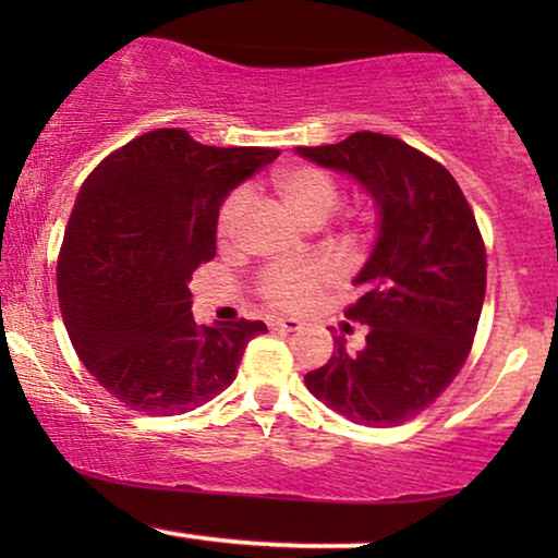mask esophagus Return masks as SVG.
<instances>
[{
	"label": "esophagus",
	"mask_w": 558,
	"mask_h": 558,
	"mask_svg": "<svg viewBox=\"0 0 558 558\" xmlns=\"http://www.w3.org/2000/svg\"><path fill=\"white\" fill-rule=\"evenodd\" d=\"M267 325H270L272 330H286V332H293L301 328L299 319H293V317H270L267 319Z\"/></svg>",
	"instance_id": "esophagus-1"
}]
</instances>
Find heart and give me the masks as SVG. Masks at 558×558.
I'll return each mask as SVG.
<instances>
[{"label": "heart", "instance_id": "b5f03b06", "mask_svg": "<svg viewBox=\"0 0 558 558\" xmlns=\"http://www.w3.org/2000/svg\"><path fill=\"white\" fill-rule=\"evenodd\" d=\"M272 189L280 202L291 209L306 226H319L341 202V185L328 170L317 165H286L272 172ZM248 207L246 191H233L222 202L217 213V239L228 243L239 228L243 213ZM328 283L325 267L315 262H301V265H280L262 272L259 296L275 310H301L315 299V293Z\"/></svg>", "mask_w": 558, "mask_h": 558}]
</instances>
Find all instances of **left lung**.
Here are the masks:
<instances>
[{"mask_svg":"<svg viewBox=\"0 0 558 558\" xmlns=\"http://www.w3.org/2000/svg\"><path fill=\"white\" fill-rule=\"evenodd\" d=\"M296 151L349 172L380 209L377 243L354 280L362 296L345 310L369 328L367 345L351 354L336 338V354L304 383L356 425H401L451 386L475 341L488 272L475 213L451 172L401 138L360 131Z\"/></svg>","mask_w":558,"mask_h":558,"instance_id":"obj_1","label":"left lung"}]
</instances>
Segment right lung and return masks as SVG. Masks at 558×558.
<instances>
[{"label": "right lung", "instance_id": "1", "mask_svg": "<svg viewBox=\"0 0 558 558\" xmlns=\"http://www.w3.org/2000/svg\"><path fill=\"white\" fill-rule=\"evenodd\" d=\"M278 155L157 128L83 181L57 257L62 323L96 383L133 412L172 417L213 401L267 332L259 319L196 325L189 280L215 257L222 198Z\"/></svg>", "mask_w": 558, "mask_h": 558}]
</instances>
